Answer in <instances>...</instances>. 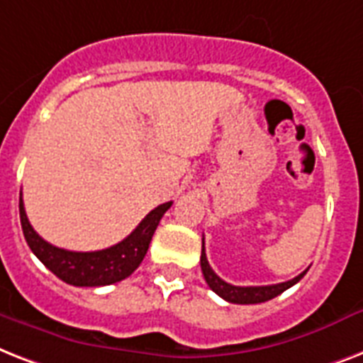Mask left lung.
Masks as SVG:
<instances>
[{"label": "left lung", "instance_id": "1", "mask_svg": "<svg viewBox=\"0 0 363 363\" xmlns=\"http://www.w3.org/2000/svg\"><path fill=\"white\" fill-rule=\"evenodd\" d=\"M200 268H202V274H204V279L208 283L211 291L219 294L223 300L230 301V303H262V301H268L272 298L279 296L281 292H285L286 289H291L292 285H296L298 281L306 275V272H301L300 275H296L294 279L285 281V283H277V285H266V286H236L230 285L227 281H223L219 275L211 269V266L208 264L204 251V240H202V255H200Z\"/></svg>", "mask_w": 363, "mask_h": 363}]
</instances>
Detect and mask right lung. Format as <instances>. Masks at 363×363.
Here are the masks:
<instances>
[{"mask_svg": "<svg viewBox=\"0 0 363 363\" xmlns=\"http://www.w3.org/2000/svg\"><path fill=\"white\" fill-rule=\"evenodd\" d=\"M170 206L172 202H164L150 211L142 219L140 225L120 243H116L112 247L101 249V251H88V253L67 251V249L56 247V245L45 242L28 221L22 196H20V223H22L26 242L33 255L50 269L52 274L57 275L69 285L103 286L125 279L140 266L147 253L153 232Z\"/></svg>", "mask_w": 363, "mask_h": 363, "instance_id": "add662e5", "label": "right lung"}]
</instances>
